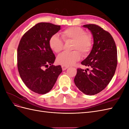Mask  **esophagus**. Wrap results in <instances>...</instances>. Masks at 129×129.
<instances>
[{"mask_svg":"<svg viewBox=\"0 0 129 129\" xmlns=\"http://www.w3.org/2000/svg\"><path fill=\"white\" fill-rule=\"evenodd\" d=\"M68 68H69V67H68V66H63V65L62 66V69L63 71H65V70H66Z\"/></svg>","mask_w":129,"mask_h":129,"instance_id":"esophagus-1","label":"esophagus"}]
</instances>
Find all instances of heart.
<instances>
[{"label": "heart", "instance_id": "b5f03b06", "mask_svg": "<svg viewBox=\"0 0 129 129\" xmlns=\"http://www.w3.org/2000/svg\"><path fill=\"white\" fill-rule=\"evenodd\" d=\"M63 40L66 42H72L71 52H63L57 57V62L60 64L69 66L74 64L81 58V54L86 56L91 51L93 45L91 35L79 27H70L60 33ZM49 45L51 49L56 53L63 48V42L57 35L50 37Z\"/></svg>", "mask_w": 129, "mask_h": 129}]
</instances>
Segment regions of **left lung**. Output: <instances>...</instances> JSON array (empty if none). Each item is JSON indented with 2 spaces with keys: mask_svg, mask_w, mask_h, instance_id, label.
<instances>
[{
  "mask_svg": "<svg viewBox=\"0 0 129 129\" xmlns=\"http://www.w3.org/2000/svg\"><path fill=\"white\" fill-rule=\"evenodd\" d=\"M93 36L91 51L81 64L91 68L87 71L77 69L74 83L80 91L93 95L102 91L114 76L117 64V51L111 35L99 25L87 24Z\"/></svg>",
  "mask_w": 129,
  "mask_h": 129,
  "instance_id": "left-lung-1",
  "label": "left lung"
}]
</instances>
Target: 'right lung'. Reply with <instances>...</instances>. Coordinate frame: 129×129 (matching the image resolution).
Returning a JSON list of instances; mask_svg holds the SVG:
<instances>
[{"label":"right lung","mask_w":129,"mask_h":129,"mask_svg":"<svg viewBox=\"0 0 129 129\" xmlns=\"http://www.w3.org/2000/svg\"><path fill=\"white\" fill-rule=\"evenodd\" d=\"M60 29V25L38 23L24 34L18 45L17 66L21 79L39 94L49 92L62 71L61 66L53 64L55 56L49 45L50 37Z\"/></svg>","instance_id":"add662e5"}]
</instances>
